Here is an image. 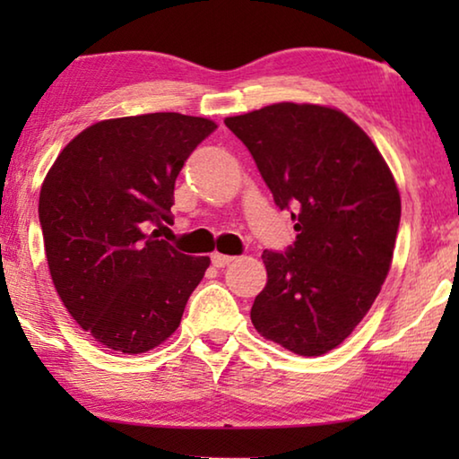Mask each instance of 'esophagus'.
I'll list each match as a JSON object with an SVG mask.
<instances>
[{
	"instance_id": "esophagus-1",
	"label": "esophagus",
	"mask_w": 459,
	"mask_h": 459,
	"mask_svg": "<svg viewBox=\"0 0 459 459\" xmlns=\"http://www.w3.org/2000/svg\"><path fill=\"white\" fill-rule=\"evenodd\" d=\"M211 259H212L214 267H227L229 263L235 261V257H229V255H221V253H214Z\"/></svg>"
}]
</instances>
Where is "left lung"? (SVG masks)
I'll return each instance as SVG.
<instances>
[{"instance_id": "left-lung-1", "label": "left lung", "mask_w": 459, "mask_h": 459, "mask_svg": "<svg viewBox=\"0 0 459 459\" xmlns=\"http://www.w3.org/2000/svg\"><path fill=\"white\" fill-rule=\"evenodd\" d=\"M298 232L263 251L267 285L251 307L261 336L320 356L351 336L393 261L401 196L370 137L342 111L277 103L224 119Z\"/></svg>"}]
</instances>
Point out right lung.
Instances as JSON below:
<instances>
[{
  "mask_svg": "<svg viewBox=\"0 0 459 459\" xmlns=\"http://www.w3.org/2000/svg\"><path fill=\"white\" fill-rule=\"evenodd\" d=\"M214 129L180 113L99 121L46 176L38 214L52 283L105 348L142 354L168 340L211 265L150 227L172 222L176 178Z\"/></svg>",
  "mask_w": 459,
  "mask_h": 459,
  "instance_id": "obj_1",
  "label": "right lung"
}]
</instances>
